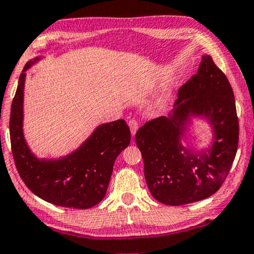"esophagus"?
Here are the masks:
<instances>
[{
    "instance_id": "obj_1",
    "label": "esophagus",
    "mask_w": 254,
    "mask_h": 254,
    "mask_svg": "<svg viewBox=\"0 0 254 254\" xmlns=\"http://www.w3.org/2000/svg\"><path fill=\"white\" fill-rule=\"evenodd\" d=\"M129 127H130V130H131V134L134 136V133H136V131L138 129V122L136 120H130L129 121Z\"/></svg>"
}]
</instances>
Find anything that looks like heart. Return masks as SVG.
<instances>
[{
	"label": "heart",
	"mask_w": 254,
	"mask_h": 254,
	"mask_svg": "<svg viewBox=\"0 0 254 254\" xmlns=\"http://www.w3.org/2000/svg\"><path fill=\"white\" fill-rule=\"evenodd\" d=\"M168 99H170V89H168V88H166V89L164 90V93L161 94V96H160V99H159L158 103L159 104H164L165 102H167Z\"/></svg>",
	"instance_id": "b5f03b06"
}]
</instances>
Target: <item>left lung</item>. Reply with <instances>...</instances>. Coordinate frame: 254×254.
Returning a JSON list of instances; mask_svg holds the SVG:
<instances>
[{
  "mask_svg": "<svg viewBox=\"0 0 254 254\" xmlns=\"http://www.w3.org/2000/svg\"><path fill=\"white\" fill-rule=\"evenodd\" d=\"M191 114L207 117L214 127L209 155L194 154L180 143ZM238 139L231 84L211 57L204 56L197 73L179 89L172 114L146 122L136 133L152 196L164 204L182 205L215 194L232 166Z\"/></svg>",
  "mask_w": 254,
  "mask_h": 254,
  "instance_id": "8db88e82",
  "label": "left lung"
}]
</instances>
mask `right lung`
<instances>
[{
    "mask_svg": "<svg viewBox=\"0 0 254 254\" xmlns=\"http://www.w3.org/2000/svg\"><path fill=\"white\" fill-rule=\"evenodd\" d=\"M36 58L25 65L28 69ZM25 73L19 76L10 113V141L19 177L33 194L54 205L74 209L92 208L103 200L114 162L130 144L127 122L117 120L100 125L88 139L58 160L38 159L23 136V93Z\"/></svg>",
    "mask_w": 254,
    "mask_h": 254,
    "instance_id": "obj_1",
    "label": "right lung"
}]
</instances>
